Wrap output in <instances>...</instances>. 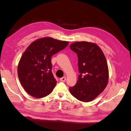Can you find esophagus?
Wrapping results in <instances>:
<instances>
[{
	"label": "esophagus",
	"mask_w": 131,
	"mask_h": 131,
	"mask_svg": "<svg viewBox=\"0 0 131 131\" xmlns=\"http://www.w3.org/2000/svg\"><path fill=\"white\" fill-rule=\"evenodd\" d=\"M66 80V77H62V78L60 79V81L62 82H64Z\"/></svg>",
	"instance_id": "34e87169"
}]
</instances>
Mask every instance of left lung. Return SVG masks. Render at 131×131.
<instances>
[{"instance_id":"1","label":"left lung","mask_w":131,"mask_h":131,"mask_svg":"<svg viewBox=\"0 0 131 131\" xmlns=\"http://www.w3.org/2000/svg\"><path fill=\"white\" fill-rule=\"evenodd\" d=\"M70 48L77 53L80 75L76 85L69 88L70 93L77 100L88 102L104 90L109 79L108 67L101 49L96 43L76 42Z\"/></svg>"}]
</instances>
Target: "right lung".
Instances as JSON below:
<instances>
[{
    "instance_id": "obj_1",
    "label": "right lung",
    "mask_w": 131,
    "mask_h": 131,
    "mask_svg": "<svg viewBox=\"0 0 131 131\" xmlns=\"http://www.w3.org/2000/svg\"><path fill=\"white\" fill-rule=\"evenodd\" d=\"M68 41L45 37L31 42L19 60L17 73L26 92L35 98L50 94L57 81L52 73L51 57L65 49Z\"/></svg>"
}]
</instances>
